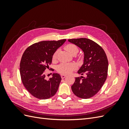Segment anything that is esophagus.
Masks as SVG:
<instances>
[{
	"mask_svg": "<svg viewBox=\"0 0 129 129\" xmlns=\"http://www.w3.org/2000/svg\"><path fill=\"white\" fill-rule=\"evenodd\" d=\"M66 76H67V75H64V74H61V75L62 79H64V78H65L66 77Z\"/></svg>",
	"mask_w": 129,
	"mask_h": 129,
	"instance_id": "34e87169",
	"label": "esophagus"
}]
</instances>
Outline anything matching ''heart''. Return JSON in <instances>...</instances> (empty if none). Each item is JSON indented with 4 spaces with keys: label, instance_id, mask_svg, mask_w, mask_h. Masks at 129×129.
<instances>
[{
    "label": "heart",
    "instance_id": "b5f03b06",
    "mask_svg": "<svg viewBox=\"0 0 129 129\" xmlns=\"http://www.w3.org/2000/svg\"><path fill=\"white\" fill-rule=\"evenodd\" d=\"M64 48L66 50L71 54H76L78 51H79V48L77 46L73 44H68L66 45ZM57 50L54 53L52 56V60L53 61H55L56 59ZM77 68V65L75 63H62L58 65L57 67V71L61 74H69L74 69Z\"/></svg>",
    "mask_w": 129,
    "mask_h": 129
}]
</instances>
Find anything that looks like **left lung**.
Here are the masks:
<instances>
[{"instance_id": "8db88e82", "label": "left lung", "mask_w": 129, "mask_h": 129, "mask_svg": "<svg viewBox=\"0 0 129 129\" xmlns=\"http://www.w3.org/2000/svg\"><path fill=\"white\" fill-rule=\"evenodd\" d=\"M68 41L79 47L84 54V63L77 73L85 76L76 77L72 90L78 97L89 99L100 91L107 79V55L102 47L89 39H72Z\"/></svg>"}]
</instances>
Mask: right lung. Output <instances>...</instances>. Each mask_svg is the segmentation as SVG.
Returning <instances> with one entry per match:
<instances>
[{"label":"right lung","instance_id":"1","mask_svg":"<svg viewBox=\"0 0 129 129\" xmlns=\"http://www.w3.org/2000/svg\"><path fill=\"white\" fill-rule=\"evenodd\" d=\"M66 41L62 39L35 43L23 53L20 63L21 81L27 90L36 98L48 99L57 92L61 80L60 75L53 74L47 81L45 79V71L49 68L54 53Z\"/></svg>","mask_w":129,"mask_h":129}]
</instances>
